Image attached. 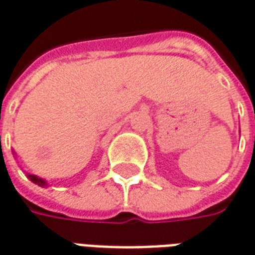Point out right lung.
I'll return each instance as SVG.
<instances>
[{"instance_id":"obj_1","label":"right lung","mask_w":255,"mask_h":255,"mask_svg":"<svg viewBox=\"0 0 255 255\" xmlns=\"http://www.w3.org/2000/svg\"><path fill=\"white\" fill-rule=\"evenodd\" d=\"M28 178H30L32 182H35V184H38V185H41V187H44L45 184H46L44 180H41V178H38V177L32 176V174H30V176H28Z\"/></svg>"}]
</instances>
